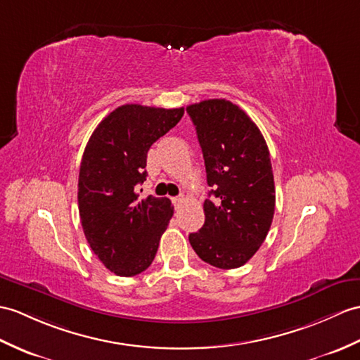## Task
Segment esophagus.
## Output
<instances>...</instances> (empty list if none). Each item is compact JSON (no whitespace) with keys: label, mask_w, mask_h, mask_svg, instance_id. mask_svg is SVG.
I'll return each instance as SVG.
<instances>
[{"label":"esophagus","mask_w":360,"mask_h":360,"mask_svg":"<svg viewBox=\"0 0 360 360\" xmlns=\"http://www.w3.org/2000/svg\"><path fill=\"white\" fill-rule=\"evenodd\" d=\"M173 202H174V207L179 208L184 202H186V198H184V196H176V198H173Z\"/></svg>","instance_id":"34e87169"}]
</instances>
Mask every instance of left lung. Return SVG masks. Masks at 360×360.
Here are the masks:
<instances>
[{"label": "left lung", "instance_id": "obj_1", "mask_svg": "<svg viewBox=\"0 0 360 360\" xmlns=\"http://www.w3.org/2000/svg\"><path fill=\"white\" fill-rule=\"evenodd\" d=\"M202 148L207 184L205 222L188 240L204 262L222 270L242 266L266 238L276 191L270 152L257 125L227 99L187 107Z\"/></svg>", "mask_w": 360, "mask_h": 360}]
</instances>
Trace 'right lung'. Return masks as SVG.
<instances>
[{"label": "right lung", "mask_w": 360, "mask_h": 360, "mask_svg": "<svg viewBox=\"0 0 360 360\" xmlns=\"http://www.w3.org/2000/svg\"><path fill=\"white\" fill-rule=\"evenodd\" d=\"M184 107L125 104L98 124L79 167L78 207L90 248L105 269L136 276L153 262L173 216L169 198H141L147 152L176 125ZM142 191V190H141Z\"/></svg>", "instance_id": "add662e5"}]
</instances>
